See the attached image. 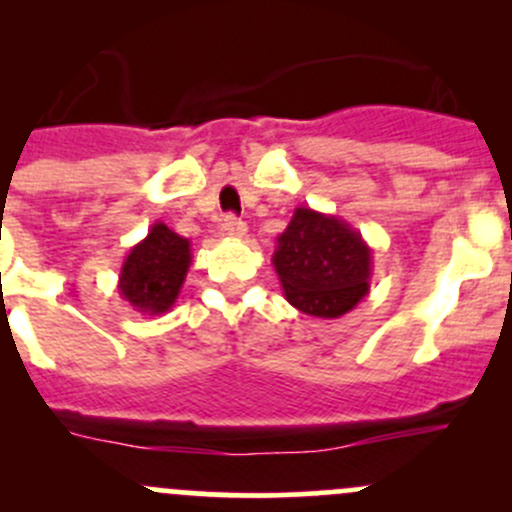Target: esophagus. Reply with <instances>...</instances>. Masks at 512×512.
<instances>
[{
	"instance_id": "1",
	"label": "esophagus",
	"mask_w": 512,
	"mask_h": 512,
	"mask_svg": "<svg viewBox=\"0 0 512 512\" xmlns=\"http://www.w3.org/2000/svg\"><path fill=\"white\" fill-rule=\"evenodd\" d=\"M220 230H223V235L227 237V240H240V237H245L247 227H245V223H242V220H237L235 215H227Z\"/></svg>"
}]
</instances>
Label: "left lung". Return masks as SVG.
Here are the masks:
<instances>
[{"label":"left lung","instance_id":"8db88e82","mask_svg":"<svg viewBox=\"0 0 512 512\" xmlns=\"http://www.w3.org/2000/svg\"><path fill=\"white\" fill-rule=\"evenodd\" d=\"M371 257V247L347 220L299 205L277 237L272 265L294 309L337 319L369 294Z\"/></svg>","mask_w":512,"mask_h":512}]
</instances>
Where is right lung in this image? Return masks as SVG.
Listing matches in <instances>:
<instances>
[{"instance_id": "obj_1", "label": "right lung", "mask_w": 512, "mask_h": 512, "mask_svg": "<svg viewBox=\"0 0 512 512\" xmlns=\"http://www.w3.org/2000/svg\"><path fill=\"white\" fill-rule=\"evenodd\" d=\"M193 262L190 240L165 223H153L148 235L131 247L118 275V292L136 312L158 317L170 312Z\"/></svg>"}]
</instances>
